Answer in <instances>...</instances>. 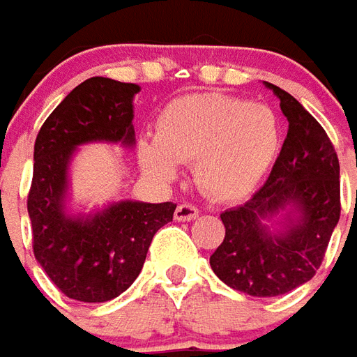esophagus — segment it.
Returning <instances> with one entry per match:
<instances>
[{"label": "esophagus", "mask_w": 357, "mask_h": 357, "mask_svg": "<svg viewBox=\"0 0 357 357\" xmlns=\"http://www.w3.org/2000/svg\"><path fill=\"white\" fill-rule=\"evenodd\" d=\"M198 215V207L192 206V204H181V206L174 209V219L176 221H194Z\"/></svg>", "instance_id": "1"}]
</instances>
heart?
I'll use <instances>...</instances> for the list:
<instances>
[{"instance_id": "obj_1", "label": "heart", "mask_w": 357, "mask_h": 357, "mask_svg": "<svg viewBox=\"0 0 357 357\" xmlns=\"http://www.w3.org/2000/svg\"><path fill=\"white\" fill-rule=\"evenodd\" d=\"M280 138V121L269 105L229 93H192L163 107L155 142L138 144V159L159 183H173L178 163H194L199 190L236 202L271 169Z\"/></svg>"}]
</instances>
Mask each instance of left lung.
<instances>
[{
  "instance_id": "1",
  "label": "left lung",
  "mask_w": 357,
  "mask_h": 357,
  "mask_svg": "<svg viewBox=\"0 0 357 357\" xmlns=\"http://www.w3.org/2000/svg\"><path fill=\"white\" fill-rule=\"evenodd\" d=\"M288 119V132L267 183L244 206L221 213L225 238L209 257L213 273L234 290L271 298L312 279L340 219V165L325 128L304 105L269 84ZM296 217L279 233L264 219L282 208Z\"/></svg>"
}]
</instances>
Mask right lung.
Masks as SVG:
<instances>
[{
  "mask_svg": "<svg viewBox=\"0 0 357 357\" xmlns=\"http://www.w3.org/2000/svg\"><path fill=\"white\" fill-rule=\"evenodd\" d=\"M140 86L92 77L78 84L45 119L34 144L29 207L32 250L63 294L78 302H107L142 271L153 234L173 221L176 204L119 202L96 215L67 217V167L86 142L134 144L132 98Z\"/></svg>",
  "mask_w": 357,
  "mask_h": 357,
  "instance_id": "add662e5",
  "label": "right lung"
}]
</instances>
